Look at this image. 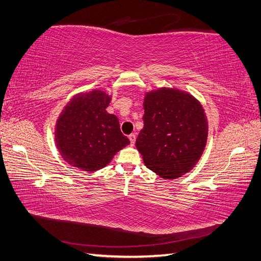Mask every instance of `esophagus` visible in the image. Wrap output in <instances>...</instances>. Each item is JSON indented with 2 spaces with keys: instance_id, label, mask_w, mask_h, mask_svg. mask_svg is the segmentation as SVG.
Returning a JSON list of instances; mask_svg holds the SVG:
<instances>
[{
  "instance_id": "esophagus-1",
  "label": "esophagus",
  "mask_w": 261,
  "mask_h": 261,
  "mask_svg": "<svg viewBox=\"0 0 261 261\" xmlns=\"http://www.w3.org/2000/svg\"><path fill=\"white\" fill-rule=\"evenodd\" d=\"M128 138H129V141H130V144H132V145H134V144H135V141H136V135H135V134H130V135L128 136Z\"/></svg>"
}]
</instances>
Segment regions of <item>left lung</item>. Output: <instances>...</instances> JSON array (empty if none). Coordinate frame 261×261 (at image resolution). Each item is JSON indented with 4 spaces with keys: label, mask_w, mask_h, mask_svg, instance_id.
<instances>
[{
    "label": "left lung",
    "mask_w": 261,
    "mask_h": 261,
    "mask_svg": "<svg viewBox=\"0 0 261 261\" xmlns=\"http://www.w3.org/2000/svg\"><path fill=\"white\" fill-rule=\"evenodd\" d=\"M144 127L136 140L147 169L174 179L198 163L206 145L204 108L190 92L162 87L145 92Z\"/></svg>",
    "instance_id": "left-lung-1"
}]
</instances>
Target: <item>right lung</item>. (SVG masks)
<instances>
[{
    "label": "right lung",
    "mask_w": 261,
    "mask_h": 261,
    "mask_svg": "<svg viewBox=\"0 0 261 261\" xmlns=\"http://www.w3.org/2000/svg\"><path fill=\"white\" fill-rule=\"evenodd\" d=\"M111 100L112 95L100 89L79 92L58 116L56 146L61 158L74 169L100 170L130 143L120 132L117 116L106 111Z\"/></svg>",
    "instance_id": "right-lung-1"
}]
</instances>
